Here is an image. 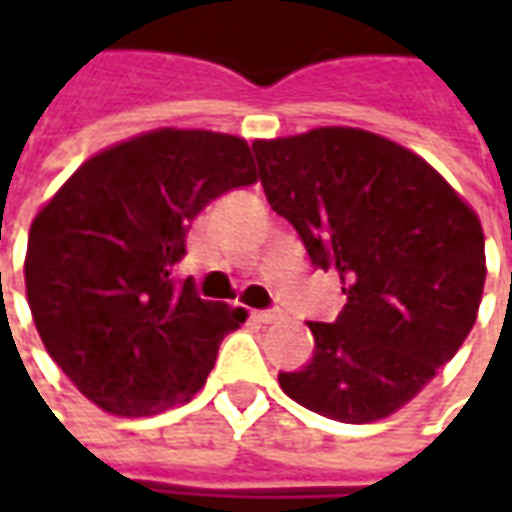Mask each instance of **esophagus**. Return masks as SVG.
I'll use <instances>...</instances> for the list:
<instances>
[{
  "mask_svg": "<svg viewBox=\"0 0 512 512\" xmlns=\"http://www.w3.org/2000/svg\"><path fill=\"white\" fill-rule=\"evenodd\" d=\"M252 318H255L257 323H274L279 318L277 310H255L252 312Z\"/></svg>",
  "mask_w": 512,
  "mask_h": 512,
  "instance_id": "1",
  "label": "esophagus"
}]
</instances>
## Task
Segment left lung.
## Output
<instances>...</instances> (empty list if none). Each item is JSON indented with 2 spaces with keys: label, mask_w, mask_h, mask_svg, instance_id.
<instances>
[{
  "label": "left lung",
  "mask_w": 512,
  "mask_h": 512,
  "mask_svg": "<svg viewBox=\"0 0 512 512\" xmlns=\"http://www.w3.org/2000/svg\"><path fill=\"white\" fill-rule=\"evenodd\" d=\"M252 150L271 208L345 293L337 321L307 323L315 354L279 373L282 392L351 425L395 414L472 332L483 224L425 158L365 128H312Z\"/></svg>",
  "instance_id": "1"
}]
</instances>
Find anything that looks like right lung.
Returning a JSON list of instances; mask_svg holds the SVG:
<instances>
[{
  "instance_id": "add662e5",
  "label": "right lung",
  "mask_w": 512,
  "mask_h": 512,
  "mask_svg": "<svg viewBox=\"0 0 512 512\" xmlns=\"http://www.w3.org/2000/svg\"><path fill=\"white\" fill-rule=\"evenodd\" d=\"M257 180L246 139L156 128L106 147L32 219L24 282L49 356L90 403L150 417L189 403L241 307L175 285L191 219Z\"/></svg>"
}]
</instances>
